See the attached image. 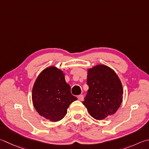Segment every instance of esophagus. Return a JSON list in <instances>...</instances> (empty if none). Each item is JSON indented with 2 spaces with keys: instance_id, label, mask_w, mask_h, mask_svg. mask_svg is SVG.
<instances>
[{
  "instance_id": "esophagus-1",
  "label": "esophagus",
  "mask_w": 149,
  "mask_h": 149,
  "mask_svg": "<svg viewBox=\"0 0 149 149\" xmlns=\"http://www.w3.org/2000/svg\"><path fill=\"white\" fill-rule=\"evenodd\" d=\"M77 99H78V100H79V101H83V99H84L83 95L81 94V95H78V96H77Z\"/></svg>"
}]
</instances>
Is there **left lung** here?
Returning a JSON list of instances; mask_svg holds the SVG:
<instances>
[{"mask_svg":"<svg viewBox=\"0 0 149 149\" xmlns=\"http://www.w3.org/2000/svg\"><path fill=\"white\" fill-rule=\"evenodd\" d=\"M87 72L89 88L83 104L92 118L101 120L117 112L123 100V86L116 72L106 65H97Z\"/></svg>","mask_w":149,"mask_h":149,"instance_id":"obj_1","label":"left lung"}]
</instances>
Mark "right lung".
Returning a JSON list of instances; mask_svg holds the SVG:
<instances>
[{
  "mask_svg": "<svg viewBox=\"0 0 149 149\" xmlns=\"http://www.w3.org/2000/svg\"><path fill=\"white\" fill-rule=\"evenodd\" d=\"M70 86L67 84L65 73L57 67H47L40 73L32 88V101L40 116L52 122L61 120L72 102Z\"/></svg>",
  "mask_w": 149,
  "mask_h": 149,
  "instance_id": "right-lung-1",
  "label": "right lung"
}]
</instances>
